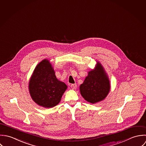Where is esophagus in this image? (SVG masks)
Masks as SVG:
<instances>
[{
  "label": "esophagus",
  "instance_id": "esophagus-1",
  "mask_svg": "<svg viewBox=\"0 0 146 146\" xmlns=\"http://www.w3.org/2000/svg\"><path fill=\"white\" fill-rule=\"evenodd\" d=\"M70 87L72 88H73V89H76V88H77V85L76 84H71L70 85Z\"/></svg>",
  "mask_w": 146,
  "mask_h": 146
}]
</instances>
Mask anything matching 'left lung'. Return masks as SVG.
<instances>
[{"label":"left lung","mask_w":146,"mask_h":146,"mask_svg":"<svg viewBox=\"0 0 146 146\" xmlns=\"http://www.w3.org/2000/svg\"><path fill=\"white\" fill-rule=\"evenodd\" d=\"M80 89L84 98L92 104L103 100L107 96L110 90V81L100 63L95 70L88 72Z\"/></svg>","instance_id":"left-lung-1"}]
</instances>
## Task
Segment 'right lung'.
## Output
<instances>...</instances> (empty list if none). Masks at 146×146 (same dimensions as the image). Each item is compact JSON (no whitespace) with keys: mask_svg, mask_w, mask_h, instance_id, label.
<instances>
[{"mask_svg":"<svg viewBox=\"0 0 146 146\" xmlns=\"http://www.w3.org/2000/svg\"><path fill=\"white\" fill-rule=\"evenodd\" d=\"M29 92L33 100L45 108H51L60 102L67 86L56 78L47 60L37 65L29 82Z\"/></svg>","mask_w":146,"mask_h":146,"instance_id":"add662e5","label":"right lung"}]
</instances>
